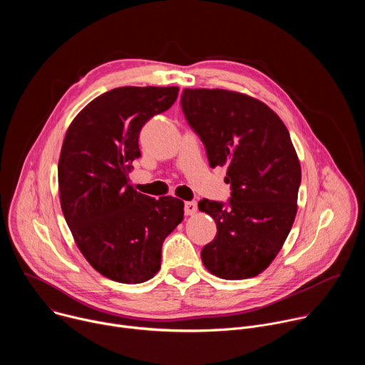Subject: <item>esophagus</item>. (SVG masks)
Wrapping results in <instances>:
<instances>
[{
  "instance_id": "obj_1",
  "label": "esophagus",
  "mask_w": 365,
  "mask_h": 365,
  "mask_svg": "<svg viewBox=\"0 0 365 365\" xmlns=\"http://www.w3.org/2000/svg\"><path fill=\"white\" fill-rule=\"evenodd\" d=\"M197 211V205L196 202H186L185 203V215H195Z\"/></svg>"
}]
</instances>
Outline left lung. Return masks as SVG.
<instances>
[{"label": "left lung", "instance_id": "left-lung-1", "mask_svg": "<svg viewBox=\"0 0 365 365\" xmlns=\"http://www.w3.org/2000/svg\"><path fill=\"white\" fill-rule=\"evenodd\" d=\"M182 111L202 140L211 168L227 166L228 203L202 199L217 224L202 248L203 266L225 280L264 272L297 212L300 163L290 134L264 102L227 89H185Z\"/></svg>", "mask_w": 365, "mask_h": 365}]
</instances>
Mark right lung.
I'll return each instance as SVG.
<instances>
[{"label":"right lung","mask_w":365,"mask_h":365,"mask_svg":"<svg viewBox=\"0 0 365 365\" xmlns=\"http://www.w3.org/2000/svg\"><path fill=\"white\" fill-rule=\"evenodd\" d=\"M178 93V86L111 89L66 131L58 166L62 211L88 263L114 282L150 280L160 270L163 241L183 220V200L154 199L128 183L143 125Z\"/></svg>","instance_id":"obj_1"}]
</instances>
